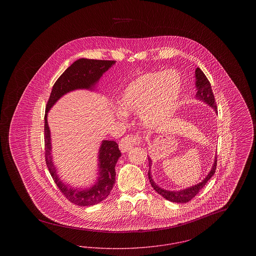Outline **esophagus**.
Segmentation results:
<instances>
[{
  "mask_svg": "<svg viewBox=\"0 0 256 256\" xmlns=\"http://www.w3.org/2000/svg\"><path fill=\"white\" fill-rule=\"evenodd\" d=\"M141 143V137L135 134H130L128 135L126 137H124L122 140L120 141V150H122V152H126L128 150H130V148H132L134 146L139 145Z\"/></svg>",
  "mask_w": 256,
  "mask_h": 256,
  "instance_id": "esophagus-1",
  "label": "esophagus"
}]
</instances>
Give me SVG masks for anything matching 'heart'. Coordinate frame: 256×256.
Segmentation results:
<instances>
[{"instance_id":"heart-1","label":"heart","mask_w":256,"mask_h":256,"mask_svg":"<svg viewBox=\"0 0 256 256\" xmlns=\"http://www.w3.org/2000/svg\"><path fill=\"white\" fill-rule=\"evenodd\" d=\"M182 89V80L176 71L145 74L126 87L119 104L126 113L140 114L146 126H156L174 112Z\"/></svg>"}]
</instances>
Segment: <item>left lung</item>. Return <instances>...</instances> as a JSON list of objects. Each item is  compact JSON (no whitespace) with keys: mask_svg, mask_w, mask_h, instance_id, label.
I'll use <instances>...</instances> for the list:
<instances>
[{"mask_svg":"<svg viewBox=\"0 0 256 256\" xmlns=\"http://www.w3.org/2000/svg\"><path fill=\"white\" fill-rule=\"evenodd\" d=\"M196 90H198V92L196 94V98L206 102L217 112L218 108H217L215 97H214V94H213V91H212V88H211V84H210L206 76L204 74V72L200 68L196 69ZM150 162H152V160L148 158V167L150 168L152 166ZM216 167H217V158L215 159L212 170H210L208 176L202 182L196 184L195 186H192L190 188H186L184 190L176 191H176L174 192V191L172 192V191H166V190H163V189L159 188L158 186L152 180V178L150 176V170L148 172V180H150V182L152 184V188L158 193L159 195L162 196L163 198H165L166 200L172 202L184 204V202H190L192 198H195L196 194L200 193V191L206 186L207 182L215 174Z\"/></svg>","mask_w":256,"mask_h":256,"instance_id":"8db88e82","label":"left lung"}]
</instances>
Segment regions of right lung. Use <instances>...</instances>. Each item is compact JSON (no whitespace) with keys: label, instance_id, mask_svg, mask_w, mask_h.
Wrapping results in <instances>:
<instances>
[{"label":"right lung","instance_id":"add662e5","mask_svg":"<svg viewBox=\"0 0 256 256\" xmlns=\"http://www.w3.org/2000/svg\"><path fill=\"white\" fill-rule=\"evenodd\" d=\"M115 63V60H98L80 58L74 61L68 67L64 73L58 78L52 86L49 100L45 110V124H44V142H45V160L50 174L54 182L60 190L64 196L78 206H90L100 204L110 194L115 183V166L119 158L122 156L119 146L115 141L104 140L100 148L98 162H100V176L93 187L80 191L68 187L61 182L56 174V170L52 162L50 156V137L47 122V114L54 102L64 94L74 89H91L102 74L108 71Z\"/></svg>","mask_w":256,"mask_h":256}]
</instances>
